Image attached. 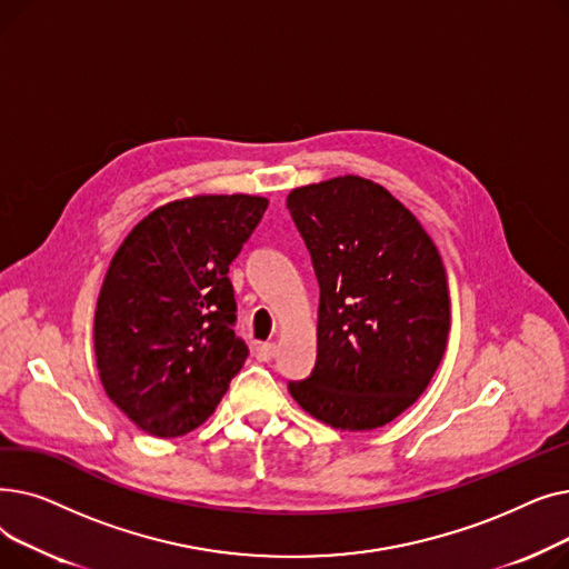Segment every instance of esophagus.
Segmentation results:
<instances>
[{
	"label": "esophagus",
	"mask_w": 569,
	"mask_h": 569,
	"mask_svg": "<svg viewBox=\"0 0 569 569\" xmlns=\"http://www.w3.org/2000/svg\"><path fill=\"white\" fill-rule=\"evenodd\" d=\"M256 355H258V360L260 362H269V360H274L277 357V343H260L258 348H256Z\"/></svg>",
	"instance_id": "obj_1"
}]
</instances>
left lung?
<instances>
[{
    "mask_svg": "<svg viewBox=\"0 0 569 569\" xmlns=\"http://www.w3.org/2000/svg\"><path fill=\"white\" fill-rule=\"evenodd\" d=\"M286 204L320 286L316 367L288 390L335 429H378L415 403L442 360L452 322L442 258L369 179L295 189Z\"/></svg>",
    "mask_w": 569,
    "mask_h": 569,
    "instance_id": "8db88e82",
    "label": "left lung"
}]
</instances>
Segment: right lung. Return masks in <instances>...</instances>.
<instances>
[{
  "mask_svg": "<svg viewBox=\"0 0 569 569\" xmlns=\"http://www.w3.org/2000/svg\"><path fill=\"white\" fill-rule=\"evenodd\" d=\"M258 196H196L144 217L103 279L94 350L108 397L157 438L200 427L242 369L232 260L260 223Z\"/></svg>",
  "mask_w": 569,
  "mask_h": 569,
  "instance_id": "obj_1",
  "label": "right lung"
}]
</instances>
